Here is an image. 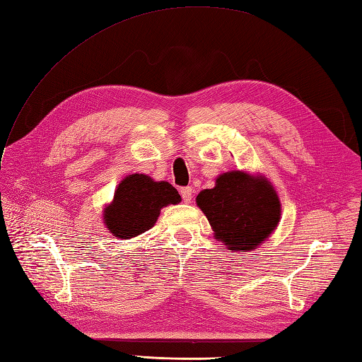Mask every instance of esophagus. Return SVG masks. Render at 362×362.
Returning a JSON list of instances; mask_svg holds the SVG:
<instances>
[{
    "mask_svg": "<svg viewBox=\"0 0 362 362\" xmlns=\"http://www.w3.org/2000/svg\"><path fill=\"white\" fill-rule=\"evenodd\" d=\"M181 197H182V201L184 202H190L192 201V198H193V190H192V187H182L181 189Z\"/></svg>",
    "mask_w": 362,
    "mask_h": 362,
    "instance_id": "34e87169",
    "label": "esophagus"
}]
</instances>
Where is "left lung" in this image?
Here are the masks:
<instances>
[{
	"mask_svg": "<svg viewBox=\"0 0 362 362\" xmlns=\"http://www.w3.org/2000/svg\"><path fill=\"white\" fill-rule=\"evenodd\" d=\"M197 204L207 216L214 239L234 252L262 245L277 228L281 214L274 185L263 175L245 170L219 175L213 189L199 192Z\"/></svg>",
	"mask_w": 362,
	"mask_h": 362,
	"instance_id": "obj_1",
	"label": "left lung"
}]
</instances>
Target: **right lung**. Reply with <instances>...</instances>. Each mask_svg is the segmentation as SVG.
I'll list each match as a JSON object with an SVG mask.
<instances>
[{
  "mask_svg": "<svg viewBox=\"0 0 362 362\" xmlns=\"http://www.w3.org/2000/svg\"><path fill=\"white\" fill-rule=\"evenodd\" d=\"M178 202L180 193L168 181L132 173L117 185L112 201L103 209V223L114 238L132 239L155 226L161 209Z\"/></svg>",
  "mask_w": 362,
  "mask_h": 362,
  "instance_id": "add662e5",
  "label": "right lung"
}]
</instances>
